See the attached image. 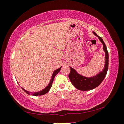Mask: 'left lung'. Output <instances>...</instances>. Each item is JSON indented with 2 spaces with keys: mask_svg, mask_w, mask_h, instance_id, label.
I'll return each instance as SVG.
<instances>
[{
  "mask_svg": "<svg viewBox=\"0 0 124 124\" xmlns=\"http://www.w3.org/2000/svg\"><path fill=\"white\" fill-rule=\"evenodd\" d=\"M93 34L98 37L100 41L103 44V50L105 52V63L103 70L98 73L95 76L86 77L80 74L75 69L70 68V72L68 75L69 78L72 84L76 89L81 91H88L95 89L100 85L103 80L108 70V52L107 49L102 38L98 36L95 32H92Z\"/></svg>",
  "mask_w": 124,
  "mask_h": 124,
  "instance_id": "left-lung-1",
  "label": "left lung"
}]
</instances>
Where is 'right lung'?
Wrapping results in <instances>:
<instances>
[{"label":"right lung","instance_id":"add662e5","mask_svg":"<svg viewBox=\"0 0 124 124\" xmlns=\"http://www.w3.org/2000/svg\"><path fill=\"white\" fill-rule=\"evenodd\" d=\"M62 66L60 67L59 68L57 69V70H55L52 73V77H51V80H50V83H49V84L46 87H45V89H44L41 90V91H38V92H31L30 91H27L25 89H24L23 88H22L21 87L22 89H23V91H24V92H26L27 93L29 94V95H33V96H41V95H45L46 93H47L49 91L50 89H51V87L52 86V83H53V81H54V77L56 76V75L58 74V73L61 70V68Z\"/></svg>","mask_w":124,"mask_h":124}]
</instances>
